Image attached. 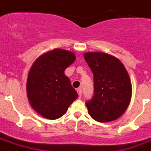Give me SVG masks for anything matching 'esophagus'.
I'll return each mask as SVG.
<instances>
[{
	"label": "esophagus",
	"mask_w": 151,
	"mask_h": 151,
	"mask_svg": "<svg viewBox=\"0 0 151 151\" xmlns=\"http://www.w3.org/2000/svg\"><path fill=\"white\" fill-rule=\"evenodd\" d=\"M77 92H78V97L81 98V97H82V88H78L77 89Z\"/></svg>",
	"instance_id": "esophagus-1"
}]
</instances>
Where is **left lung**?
Here are the masks:
<instances>
[{
	"instance_id": "left-lung-1",
	"label": "left lung",
	"mask_w": 151,
	"mask_h": 151,
	"mask_svg": "<svg viewBox=\"0 0 151 151\" xmlns=\"http://www.w3.org/2000/svg\"><path fill=\"white\" fill-rule=\"evenodd\" d=\"M94 75V94L85 102L89 115L100 122L116 120L124 113L132 97L129 76L119 60L101 52L84 54Z\"/></svg>"
}]
</instances>
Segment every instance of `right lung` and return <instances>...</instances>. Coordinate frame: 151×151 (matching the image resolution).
I'll list each match as a JSON object with an SVG mask.
<instances>
[{"label":"right lung","instance_id":"add662e5","mask_svg":"<svg viewBox=\"0 0 151 151\" xmlns=\"http://www.w3.org/2000/svg\"><path fill=\"white\" fill-rule=\"evenodd\" d=\"M76 60L73 52L54 49L41 55L30 69L26 84L31 106L40 115L57 119L78 97L64 74Z\"/></svg>","mask_w":151,"mask_h":151}]
</instances>
